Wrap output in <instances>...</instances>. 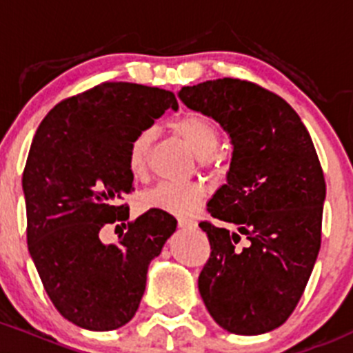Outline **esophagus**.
Wrapping results in <instances>:
<instances>
[{
	"label": "esophagus",
	"instance_id": "34e87169",
	"mask_svg": "<svg viewBox=\"0 0 353 353\" xmlns=\"http://www.w3.org/2000/svg\"><path fill=\"white\" fill-rule=\"evenodd\" d=\"M195 223L188 217H178V228H183V230H188V228H194Z\"/></svg>",
	"mask_w": 353,
	"mask_h": 353
}]
</instances>
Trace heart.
<instances>
[{
  "label": "heart",
  "mask_w": 353,
  "mask_h": 353,
  "mask_svg": "<svg viewBox=\"0 0 353 353\" xmlns=\"http://www.w3.org/2000/svg\"><path fill=\"white\" fill-rule=\"evenodd\" d=\"M173 130L192 146L199 161L209 166L214 161V151L219 146L221 132L216 122L202 114H187L173 122ZM152 134L141 130L132 137L127 150V166L132 176H143L148 168ZM203 197L202 188L192 181H161L141 197L144 209L163 210L173 216H190Z\"/></svg>",
  "instance_id": "1"
}]
</instances>
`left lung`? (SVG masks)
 <instances>
[{
    "mask_svg": "<svg viewBox=\"0 0 353 353\" xmlns=\"http://www.w3.org/2000/svg\"><path fill=\"white\" fill-rule=\"evenodd\" d=\"M188 108L230 134L228 183L207 203L210 256L199 290L214 321L234 335H261L296 310L321 246L325 175L310 132L279 95L245 79H212L178 92ZM245 249L235 246L241 236Z\"/></svg>",
    "mask_w": 353,
    "mask_h": 353,
    "instance_id": "obj_1",
    "label": "left lung"
}]
</instances>
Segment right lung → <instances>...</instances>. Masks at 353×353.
Segmentation results:
<instances>
[{
  "label": "right lung",
  "instance_id": "obj_1",
  "mask_svg": "<svg viewBox=\"0 0 353 353\" xmlns=\"http://www.w3.org/2000/svg\"><path fill=\"white\" fill-rule=\"evenodd\" d=\"M170 107L178 108L172 92L105 81L57 103L35 132L21 178L28 252L49 299L76 326L108 332L129 323L151 260L176 230L163 210L125 226L121 203L134 190L130 141ZM115 222L126 232L105 245L99 231Z\"/></svg>",
  "mask_w": 353,
  "mask_h": 353
}]
</instances>
